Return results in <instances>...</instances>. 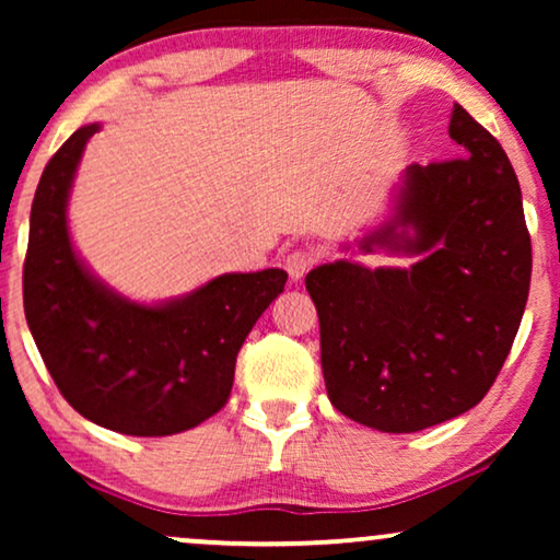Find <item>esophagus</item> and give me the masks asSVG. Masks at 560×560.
Here are the masks:
<instances>
[{"label": "esophagus", "instance_id": "esophagus-1", "mask_svg": "<svg viewBox=\"0 0 560 560\" xmlns=\"http://www.w3.org/2000/svg\"><path fill=\"white\" fill-rule=\"evenodd\" d=\"M313 262H316V252L311 249H293L285 257V270L290 275V280H301L305 272L311 270Z\"/></svg>", "mask_w": 560, "mask_h": 560}]
</instances>
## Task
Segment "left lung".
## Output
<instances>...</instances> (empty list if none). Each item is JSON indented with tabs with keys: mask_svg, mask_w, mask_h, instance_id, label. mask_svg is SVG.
Instances as JSON below:
<instances>
[{
	"mask_svg": "<svg viewBox=\"0 0 560 560\" xmlns=\"http://www.w3.org/2000/svg\"><path fill=\"white\" fill-rule=\"evenodd\" d=\"M448 137L458 158L405 167L389 213L357 240L366 255L416 262L372 270L336 259L305 275L328 400L382 433L423 431L481 402L530 290V234L508 155L458 104Z\"/></svg>",
	"mask_w": 560,
	"mask_h": 560,
	"instance_id": "1",
	"label": "left lung"
}]
</instances>
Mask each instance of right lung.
I'll list each match as a JSON object with an SVG mask.
<instances>
[{
  "label": "right lung",
  "instance_id": "obj_1",
  "mask_svg": "<svg viewBox=\"0 0 560 560\" xmlns=\"http://www.w3.org/2000/svg\"><path fill=\"white\" fill-rule=\"evenodd\" d=\"M68 137L37 183L22 272L25 318L73 410L125 435H173L224 408L252 326L288 272H226L186 295L137 303L91 272L68 232V198L86 142Z\"/></svg>",
  "mask_w": 560,
  "mask_h": 560
}]
</instances>
